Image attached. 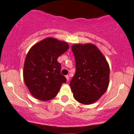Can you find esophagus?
<instances>
[{
    "label": "esophagus",
    "mask_w": 134,
    "mask_h": 134,
    "mask_svg": "<svg viewBox=\"0 0 134 134\" xmlns=\"http://www.w3.org/2000/svg\"><path fill=\"white\" fill-rule=\"evenodd\" d=\"M66 80H67V81H69V80H70V76L67 75V76H66Z\"/></svg>",
    "instance_id": "34e87169"
}]
</instances>
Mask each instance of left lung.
Masks as SVG:
<instances>
[{
	"mask_svg": "<svg viewBox=\"0 0 134 134\" xmlns=\"http://www.w3.org/2000/svg\"><path fill=\"white\" fill-rule=\"evenodd\" d=\"M72 51L76 60V73L70 83L74 97L81 104H92L107 90L109 64L93 44H75Z\"/></svg>",
	"mask_w": 134,
	"mask_h": 134,
	"instance_id": "8db88e82",
	"label": "left lung"
}]
</instances>
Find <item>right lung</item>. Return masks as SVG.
<instances>
[{"label": "right lung", "instance_id": "right-lung-1", "mask_svg": "<svg viewBox=\"0 0 134 134\" xmlns=\"http://www.w3.org/2000/svg\"><path fill=\"white\" fill-rule=\"evenodd\" d=\"M69 48L68 43L48 37L31 47L24 62V80L31 95L41 100L55 97L66 79L60 74L58 57Z\"/></svg>", "mask_w": 134, "mask_h": 134}]
</instances>
